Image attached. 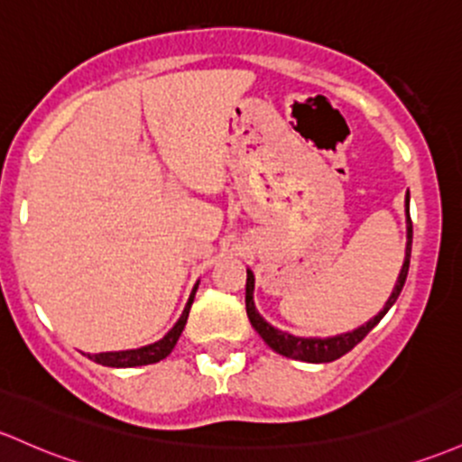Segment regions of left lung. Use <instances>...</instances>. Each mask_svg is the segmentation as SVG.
<instances>
[{
	"instance_id": "left-lung-1",
	"label": "left lung",
	"mask_w": 462,
	"mask_h": 462,
	"mask_svg": "<svg viewBox=\"0 0 462 462\" xmlns=\"http://www.w3.org/2000/svg\"><path fill=\"white\" fill-rule=\"evenodd\" d=\"M410 252H412V219H410L408 212V245H405V261L402 267V273H399L397 287H394L393 296L388 298L386 307L373 318L371 322H366L364 327L355 328L353 333H344V336H336V337H327V339H318V337H296L289 336L285 331H278L273 328L272 324H267L258 316L254 300H252V291H254V273L247 270V282H245V311L247 318H250L252 327L256 328V333L265 339L267 346L272 351L285 355L289 359H300V362H309V364H324V362H333V359H339L342 355H346L348 351H353L368 333L377 327V322L382 320L383 316L388 313V309L397 302L399 293L405 285V276H408V267H410Z\"/></svg>"
}]
</instances>
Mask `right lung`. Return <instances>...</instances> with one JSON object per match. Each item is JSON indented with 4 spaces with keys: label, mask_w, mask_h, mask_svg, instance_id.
<instances>
[{
    "label": "right lung",
    "mask_w": 462,
    "mask_h": 462,
    "mask_svg": "<svg viewBox=\"0 0 462 462\" xmlns=\"http://www.w3.org/2000/svg\"><path fill=\"white\" fill-rule=\"evenodd\" d=\"M197 285L192 289L190 298H189V305H186L184 313L181 318L177 320V324L166 333L160 342L149 344V346H142V348H134V351H114V353H98V355H89V359H94L96 364H103V366H111V368H134V366H146V364H155L160 359H164L166 355H171V351L175 348L177 339H180L181 331H184L186 320H189V311L192 305V298H195Z\"/></svg>",
    "instance_id": "1"
}]
</instances>
